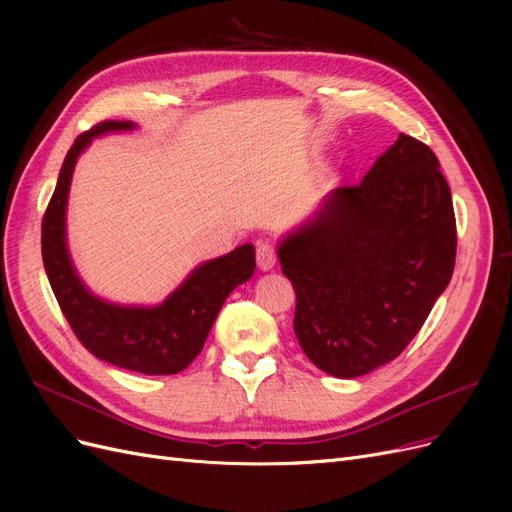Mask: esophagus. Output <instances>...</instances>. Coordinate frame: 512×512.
Wrapping results in <instances>:
<instances>
[{"mask_svg":"<svg viewBox=\"0 0 512 512\" xmlns=\"http://www.w3.org/2000/svg\"><path fill=\"white\" fill-rule=\"evenodd\" d=\"M256 262L260 271H271L275 267V250L267 241H258L256 245Z\"/></svg>","mask_w":512,"mask_h":512,"instance_id":"obj_1","label":"esophagus"}]
</instances>
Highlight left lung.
Returning a JSON list of instances; mask_svg holds the SVG:
<instances>
[{"label": "left lung", "instance_id": "1", "mask_svg": "<svg viewBox=\"0 0 512 512\" xmlns=\"http://www.w3.org/2000/svg\"><path fill=\"white\" fill-rule=\"evenodd\" d=\"M455 250L440 162L399 134L359 185L331 190L277 241L307 359L346 380L397 359L451 282Z\"/></svg>", "mask_w": 512, "mask_h": 512}]
</instances>
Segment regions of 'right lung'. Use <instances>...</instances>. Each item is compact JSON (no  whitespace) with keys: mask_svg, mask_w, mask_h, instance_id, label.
Wrapping results in <instances>:
<instances>
[{"mask_svg":"<svg viewBox=\"0 0 512 512\" xmlns=\"http://www.w3.org/2000/svg\"><path fill=\"white\" fill-rule=\"evenodd\" d=\"M136 128L132 121H102L76 138L42 220V260L61 312L91 354L138 374L166 376L179 374L203 350L228 294L254 275L256 250L243 243L220 258L200 262L158 305H121L87 288L72 262L66 232L74 166L94 138Z\"/></svg>","mask_w":512,"mask_h":512,"instance_id":"right-lung-1","label":"right lung"}]
</instances>
